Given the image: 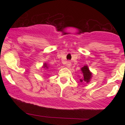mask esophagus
I'll return each mask as SVG.
<instances>
[{"instance_id": "1", "label": "esophagus", "mask_w": 125, "mask_h": 125, "mask_svg": "<svg viewBox=\"0 0 125 125\" xmlns=\"http://www.w3.org/2000/svg\"><path fill=\"white\" fill-rule=\"evenodd\" d=\"M65 65H66V66H67L68 68H70L71 66V63L70 61H68V62H66V63H65Z\"/></svg>"}]
</instances>
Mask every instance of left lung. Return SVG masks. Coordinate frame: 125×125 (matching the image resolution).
<instances>
[{"label":"left lung","instance_id":"8db88e82","mask_svg":"<svg viewBox=\"0 0 125 125\" xmlns=\"http://www.w3.org/2000/svg\"><path fill=\"white\" fill-rule=\"evenodd\" d=\"M81 70L82 71L83 77V79H80V81L81 82H86L88 83L89 82V80L91 79V78L92 74L91 73V72L89 71V69H88V66H85L83 68H82Z\"/></svg>","mask_w":125,"mask_h":125}]
</instances>
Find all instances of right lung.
<instances>
[{"mask_svg": "<svg viewBox=\"0 0 125 125\" xmlns=\"http://www.w3.org/2000/svg\"><path fill=\"white\" fill-rule=\"evenodd\" d=\"M43 66H44V67H43V68H48V66H47V65H46V63H45V64H44Z\"/></svg>", "mask_w": 125, "mask_h": 125, "instance_id": "1", "label": "right lung"}]
</instances>
